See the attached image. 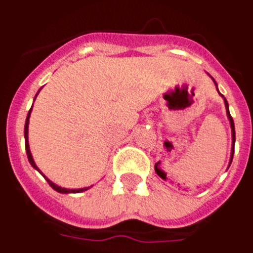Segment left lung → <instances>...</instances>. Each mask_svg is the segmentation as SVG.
<instances>
[{"mask_svg": "<svg viewBox=\"0 0 253 253\" xmlns=\"http://www.w3.org/2000/svg\"><path fill=\"white\" fill-rule=\"evenodd\" d=\"M214 83H215V80H214ZM216 89H218V88H216ZM223 97H224V96H223ZM224 104H226V109H227V117H228V120H230V124H231V130H232V153H231V161H232V157H234V149H235V125H234V120H232V117H231L230 115V109H228V103H227L226 97H224ZM231 161H230V165H231Z\"/></svg>", "mask_w": 253, "mask_h": 253, "instance_id": "obj_1", "label": "left lung"}]
</instances>
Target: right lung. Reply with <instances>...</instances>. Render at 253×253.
I'll use <instances>...</instances> for the list:
<instances>
[{
  "mask_svg": "<svg viewBox=\"0 0 253 253\" xmlns=\"http://www.w3.org/2000/svg\"><path fill=\"white\" fill-rule=\"evenodd\" d=\"M38 95V93H37ZM37 95H35V97H37ZM35 100V99H34ZM31 109H33V107L30 108V111H29V113H27V117H26V123H25V146H26V153H27V158H29V162L31 164V166L34 168L35 170H38L39 173L42 174L43 173L41 171V170L38 169V166L35 165L34 160H33V156H31V152H30V148H29V140H27V133H29V119H30V113H31ZM44 177V175H43ZM46 178V177H44ZM47 182H48V185L51 186L52 189L55 190V191H58V193H62V194H68V193H82V191H85V190H88L89 187H84V189H64V187H60V186L55 185L54 182H51L48 178H46Z\"/></svg>",
  "mask_w": 253,
  "mask_h": 253,
  "instance_id": "obj_1",
  "label": "right lung"
}]
</instances>
